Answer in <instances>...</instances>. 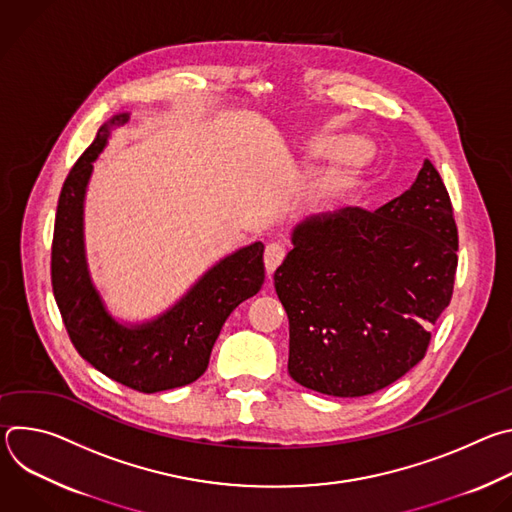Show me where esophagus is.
I'll list each match as a JSON object with an SVG mask.
<instances>
[{"label": "esophagus", "instance_id": "esophagus-1", "mask_svg": "<svg viewBox=\"0 0 512 512\" xmlns=\"http://www.w3.org/2000/svg\"><path fill=\"white\" fill-rule=\"evenodd\" d=\"M285 257V245L279 241H273L265 247V267L269 273H273L277 269V265L283 261Z\"/></svg>", "mask_w": 512, "mask_h": 512}]
</instances>
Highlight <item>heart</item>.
Instances as JSON below:
<instances>
[{
	"label": "heart",
	"mask_w": 512,
	"mask_h": 512,
	"mask_svg": "<svg viewBox=\"0 0 512 512\" xmlns=\"http://www.w3.org/2000/svg\"><path fill=\"white\" fill-rule=\"evenodd\" d=\"M340 143H346L342 148V154H340V166L342 168H354V166H360V164L367 162L369 152L362 143H356V141L352 143L348 139H336V137H328V139L318 141V145H322V148H334V145H340Z\"/></svg>",
	"instance_id": "heart-1"
}]
</instances>
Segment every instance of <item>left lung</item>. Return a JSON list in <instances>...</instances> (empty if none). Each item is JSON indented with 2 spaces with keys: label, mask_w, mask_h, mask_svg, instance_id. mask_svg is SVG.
Listing matches in <instances>:
<instances>
[{
  "label": "left lung",
  "mask_w": 512,
  "mask_h": 512,
  "mask_svg": "<svg viewBox=\"0 0 512 512\" xmlns=\"http://www.w3.org/2000/svg\"><path fill=\"white\" fill-rule=\"evenodd\" d=\"M275 291L289 318V377L332 397L377 393L425 356L458 267L450 194L429 160L401 196L308 216Z\"/></svg>",
  "instance_id": "obj_1"
}]
</instances>
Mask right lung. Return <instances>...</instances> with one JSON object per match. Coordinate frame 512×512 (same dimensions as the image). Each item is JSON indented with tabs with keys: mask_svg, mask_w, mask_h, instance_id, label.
Returning <instances> with one entry per match:
<instances>
[{
	"mask_svg": "<svg viewBox=\"0 0 512 512\" xmlns=\"http://www.w3.org/2000/svg\"><path fill=\"white\" fill-rule=\"evenodd\" d=\"M127 121L129 113H117L103 123L64 180L52 237V291L66 332L87 362L129 389L158 393L190 385L206 371L223 324L265 281V247L255 241L223 257L160 316L119 322L91 277L85 198L93 162L107 148L111 131Z\"/></svg>",
	"mask_w": 512,
	"mask_h": 512,
	"instance_id": "add662e5",
	"label": "right lung"
}]
</instances>
